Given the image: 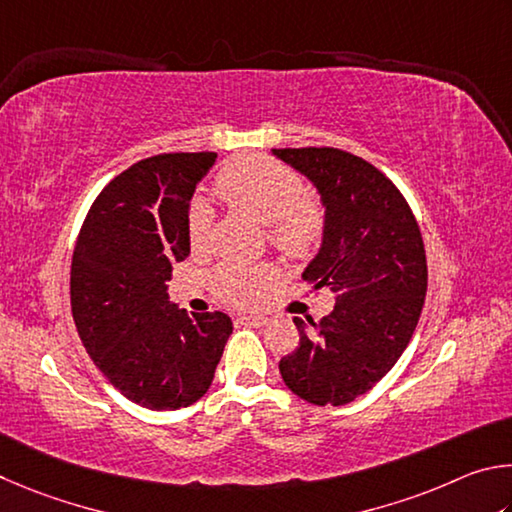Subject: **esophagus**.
I'll return each instance as SVG.
<instances>
[{
  "label": "esophagus",
  "instance_id": "34e87169",
  "mask_svg": "<svg viewBox=\"0 0 512 512\" xmlns=\"http://www.w3.org/2000/svg\"><path fill=\"white\" fill-rule=\"evenodd\" d=\"M238 321H240V324H247V326H265V324H270V317L254 315V317H240Z\"/></svg>",
  "mask_w": 512,
  "mask_h": 512
}]
</instances>
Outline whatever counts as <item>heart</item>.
Masks as SVG:
<instances>
[{"instance_id": "obj_1", "label": "heart", "mask_w": 512, "mask_h": 512, "mask_svg": "<svg viewBox=\"0 0 512 512\" xmlns=\"http://www.w3.org/2000/svg\"><path fill=\"white\" fill-rule=\"evenodd\" d=\"M215 193L229 209L267 224V238L290 258H306L326 231V209L319 197L303 193L301 177L270 157L231 159L215 177ZM213 209L197 197L188 209L186 236L195 254L209 249ZM276 272L270 265H227L215 276L220 297L233 306H251L270 290Z\"/></svg>"}]
</instances>
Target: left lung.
I'll list each match as a JSON object with an SVG mask.
<instances>
[{"instance_id":"left-lung-1","label":"left lung","mask_w":512,"mask_h":512,"mask_svg":"<svg viewBox=\"0 0 512 512\" xmlns=\"http://www.w3.org/2000/svg\"><path fill=\"white\" fill-rule=\"evenodd\" d=\"M306 175L326 209L319 254L303 272L335 292L328 317H294L299 346L279 362L283 382L312 405H348L371 391L405 351L427 294L423 236L391 179L339 148L272 150Z\"/></svg>"}]
</instances>
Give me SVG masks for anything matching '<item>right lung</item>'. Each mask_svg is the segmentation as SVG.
Here are the masks:
<instances>
[{"label":"right lung","instance_id":"obj_1","mask_svg":"<svg viewBox=\"0 0 512 512\" xmlns=\"http://www.w3.org/2000/svg\"><path fill=\"white\" fill-rule=\"evenodd\" d=\"M215 152H166L123 170L96 197L71 258V315L114 389L155 411L200 400L231 319L168 301L173 265L191 254L188 206Z\"/></svg>","mask_w":512,"mask_h":512}]
</instances>
